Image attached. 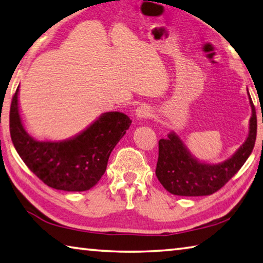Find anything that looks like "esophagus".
Instances as JSON below:
<instances>
[{
	"mask_svg": "<svg viewBox=\"0 0 263 263\" xmlns=\"http://www.w3.org/2000/svg\"><path fill=\"white\" fill-rule=\"evenodd\" d=\"M136 115H137V117L139 118V119L148 118V117H151V116H152V110H151L148 106L141 105V106H139V108L136 110Z\"/></svg>",
	"mask_w": 263,
	"mask_h": 263,
	"instance_id": "34e87169",
	"label": "esophagus"
}]
</instances>
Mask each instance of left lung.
<instances>
[{
	"label": "left lung",
	"mask_w": 263,
	"mask_h": 263,
	"mask_svg": "<svg viewBox=\"0 0 263 263\" xmlns=\"http://www.w3.org/2000/svg\"><path fill=\"white\" fill-rule=\"evenodd\" d=\"M249 103L253 114L247 140L232 158L224 162L208 164L197 161L191 157L175 133H171L168 139L159 140L155 174L163 188L177 196H206L216 193L228 183L246 162L255 145L257 122L251 96Z\"/></svg>",
	"instance_id": "1"
}]
</instances>
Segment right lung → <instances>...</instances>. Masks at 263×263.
<instances>
[{"instance_id": "right-lung-1", "label": "right lung", "mask_w": 263, "mask_h": 263, "mask_svg": "<svg viewBox=\"0 0 263 263\" xmlns=\"http://www.w3.org/2000/svg\"><path fill=\"white\" fill-rule=\"evenodd\" d=\"M18 88L9 115L10 136L17 153L33 174L57 190L84 191L104 174L111 152L132 121L122 112H106L73 139L37 141L24 130L18 112Z\"/></svg>"}]
</instances>
